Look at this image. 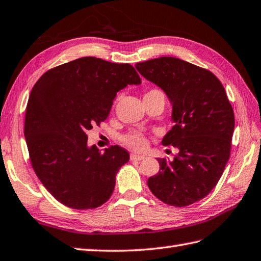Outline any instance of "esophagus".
I'll list each match as a JSON object with an SVG mask.
<instances>
[{
	"label": "esophagus",
	"instance_id": "1",
	"mask_svg": "<svg viewBox=\"0 0 261 261\" xmlns=\"http://www.w3.org/2000/svg\"><path fill=\"white\" fill-rule=\"evenodd\" d=\"M145 159V156L144 155H138V154H135V153H132L130 154V160H135V161H142Z\"/></svg>",
	"mask_w": 261,
	"mask_h": 261
}]
</instances>
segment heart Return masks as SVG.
<instances>
[{
	"label": "heart",
	"instance_id": "obj_1",
	"mask_svg": "<svg viewBox=\"0 0 261 261\" xmlns=\"http://www.w3.org/2000/svg\"><path fill=\"white\" fill-rule=\"evenodd\" d=\"M146 95H163L159 90H150ZM145 95V96H146ZM124 143L127 146L135 150H144L147 146V140L141 133H130L124 137Z\"/></svg>",
	"mask_w": 261,
	"mask_h": 261
}]
</instances>
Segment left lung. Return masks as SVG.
<instances>
[{
	"mask_svg": "<svg viewBox=\"0 0 261 261\" xmlns=\"http://www.w3.org/2000/svg\"><path fill=\"white\" fill-rule=\"evenodd\" d=\"M135 68L169 98L174 126L162 144L178 149L173 160L158 159L160 171L148 178V188L166 204H192L211 192L228 163L234 129L232 106L220 80L188 61L161 57L138 62Z\"/></svg>",
	"mask_w": 261,
	"mask_h": 261,
	"instance_id": "1",
	"label": "left lung"
}]
</instances>
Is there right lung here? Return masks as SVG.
Instances as JSON below:
<instances>
[{
    "instance_id": "add662e5",
    "label": "right lung",
    "mask_w": 261,
    "mask_h": 261,
    "mask_svg": "<svg viewBox=\"0 0 261 261\" xmlns=\"http://www.w3.org/2000/svg\"><path fill=\"white\" fill-rule=\"evenodd\" d=\"M142 80L128 63L79 58L43 73L29 97L24 137L32 167L55 198L77 210L111 198L116 174L129 161L118 145L100 152L87 132L111 113L117 92Z\"/></svg>"
}]
</instances>
